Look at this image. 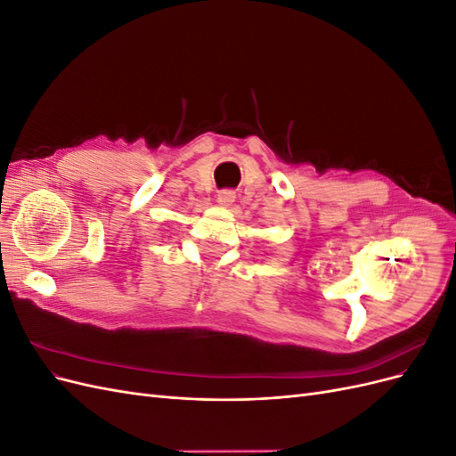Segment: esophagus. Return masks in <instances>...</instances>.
<instances>
[{
	"label": "esophagus",
	"mask_w": 456,
	"mask_h": 456,
	"mask_svg": "<svg viewBox=\"0 0 456 456\" xmlns=\"http://www.w3.org/2000/svg\"><path fill=\"white\" fill-rule=\"evenodd\" d=\"M233 200H236V194H233L232 190H220L218 196H216V203L223 205V207H228L233 203Z\"/></svg>",
	"instance_id": "obj_1"
}]
</instances>
